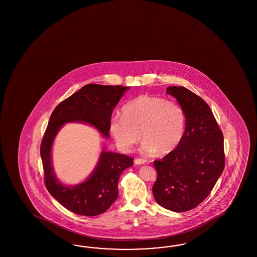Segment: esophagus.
Listing matches in <instances>:
<instances>
[{"instance_id":"1","label":"esophagus","mask_w":257,"mask_h":257,"mask_svg":"<svg viewBox=\"0 0 257 257\" xmlns=\"http://www.w3.org/2000/svg\"><path fill=\"white\" fill-rule=\"evenodd\" d=\"M146 160L145 159H142V158H136L135 159V163L137 165H142V164H145Z\"/></svg>"}]
</instances>
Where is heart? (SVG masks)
I'll list each match as a JSON object with an SVG mask.
<instances>
[{
	"label": "heart",
	"mask_w": 257,
	"mask_h": 257,
	"mask_svg": "<svg viewBox=\"0 0 257 257\" xmlns=\"http://www.w3.org/2000/svg\"><path fill=\"white\" fill-rule=\"evenodd\" d=\"M109 128L122 152H130L140 141L141 134L143 153L168 155L183 139L186 115L176 101L155 95H140L125 104L122 116L111 118Z\"/></svg>",
	"instance_id": "b5f03b06"
}]
</instances>
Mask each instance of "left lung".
<instances>
[{
    "label": "left lung",
    "mask_w": 257,
    "mask_h": 257,
    "mask_svg": "<svg viewBox=\"0 0 257 257\" xmlns=\"http://www.w3.org/2000/svg\"><path fill=\"white\" fill-rule=\"evenodd\" d=\"M186 115V130L179 145L154 161L157 171L153 193L162 207L186 212L210 194L225 166L223 134L209 105L184 86H170Z\"/></svg>",
    "instance_id": "8db88e82"
}]
</instances>
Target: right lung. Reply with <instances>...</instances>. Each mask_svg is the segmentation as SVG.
Instances as JSON below:
<instances>
[{"label": "right lung", "mask_w": 257, "mask_h": 257, "mask_svg": "<svg viewBox=\"0 0 257 257\" xmlns=\"http://www.w3.org/2000/svg\"><path fill=\"white\" fill-rule=\"evenodd\" d=\"M129 86L88 84L61 101L53 111L40 144V156L48 191L65 208L78 215L92 217L105 212L117 198V182L121 172L133 166L126 155L102 152L98 166L86 182L73 187L63 186L55 178L51 148L55 135L66 122L80 121L93 125L109 136L113 109Z\"/></svg>", "instance_id": "add662e5"}]
</instances>
